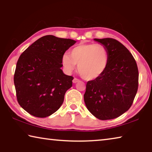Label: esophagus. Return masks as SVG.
I'll return each mask as SVG.
<instances>
[{
  "label": "esophagus",
  "instance_id": "obj_1",
  "mask_svg": "<svg viewBox=\"0 0 152 152\" xmlns=\"http://www.w3.org/2000/svg\"><path fill=\"white\" fill-rule=\"evenodd\" d=\"M79 81H80V80L78 78H74L72 80L73 83H77V82H78Z\"/></svg>",
  "mask_w": 152,
  "mask_h": 152
}]
</instances>
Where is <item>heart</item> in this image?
I'll return each mask as SVG.
<instances>
[{
	"label": "heart",
	"mask_w": 152,
	"mask_h": 152,
	"mask_svg": "<svg viewBox=\"0 0 152 152\" xmlns=\"http://www.w3.org/2000/svg\"><path fill=\"white\" fill-rule=\"evenodd\" d=\"M61 62L68 72L75 69L76 64L80 75L86 80H92L106 70L109 62V53L103 45L84 43L72 49L70 55L64 54Z\"/></svg>",
	"instance_id": "1"
}]
</instances>
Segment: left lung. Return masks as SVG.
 I'll return each instance as SVG.
<instances>
[{"label": "left lung", "instance_id": "left-lung-1", "mask_svg": "<svg viewBox=\"0 0 152 152\" xmlns=\"http://www.w3.org/2000/svg\"><path fill=\"white\" fill-rule=\"evenodd\" d=\"M94 40L107 48L109 62L101 76L87 82L84 102L97 119H113L125 113L133 104L138 89L137 66L129 51L117 40Z\"/></svg>", "mask_w": 152, "mask_h": 152}]
</instances>
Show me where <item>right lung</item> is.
I'll return each mask as SVG.
<instances>
[{"label": "right lung", "mask_w": 152, "mask_h": 152, "mask_svg": "<svg viewBox=\"0 0 152 152\" xmlns=\"http://www.w3.org/2000/svg\"><path fill=\"white\" fill-rule=\"evenodd\" d=\"M76 42L45 35L20 56L14 75L17 99L20 106L33 116L48 117L62 104L74 78L61 70V58Z\"/></svg>", "instance_id": "1"}]
</instances>
